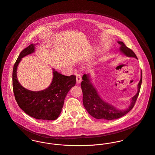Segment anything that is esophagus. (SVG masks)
Wrapping results in <instances>:
<instances>
[{
    "instance_id": "esophagus-1",
    "label": "esophagus",
    "mask_w": 155,
    "mask_h": 155,
    "mask_svg": "<svg viewBox=\"0 0 155 155\" xmlns=\"http://www.w3.org/2000/svg\"><path fill=\"white\" fill-rule=\"evenodd\" d=\"M76 81H77V83H80L82 81V78H81V76L80 74H77V76H76Z\"/></svg>"
}]
</instances>
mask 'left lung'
I'll return each mask as SVG.
<instances>
[{
	"label": "left lung",
	"instance_id": "8db88e82",
	"mask_svg": "<svg viewBox=\"0 0 155 155\" xmlns=\"http://www.w3.org/2000/svg\"><path fill=\"white\" fill-rule=\"evenodd\" d=\"M120 45L119 51L122 54L127 57H132L137 59L134 52L127 48L125 45L120 41H118ZM83 81L81 87L83 91V102L88 113L96 119L113 120L120 118L129 112L134 107L136 103L142 82V72L141 71V78L137 85V93L131 98V103L125 109H118L113 105L104 101L98 94L97 91L91 82L90 74L83 75Z\"/></svg>",
	"mask_w": 155,
	"mask_h": 155
}]
</instances>
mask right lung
<instances>
[{
    "mask_svg": "<svg viewBox=\"0 0 155 155\" xmlns=\"http://www.w3.org/2000/svg\"><path fill=\"white\" fill-rule=\"evenodd\" d=\"M36 44H31L20 53L12 72V86L19 107L30 117L40 120H56L62 111L64 100L70 89L75 85L76 77L65 76L53 68L52 83L45 90L34 91L21 85L17 78V68L22 58L35 52Z\"/></svg>",
    "mask_w": 155,
    "mask_h": 155,
    "instance_id": "add662e5",
    "label": "right lung"
}]
</instances>
